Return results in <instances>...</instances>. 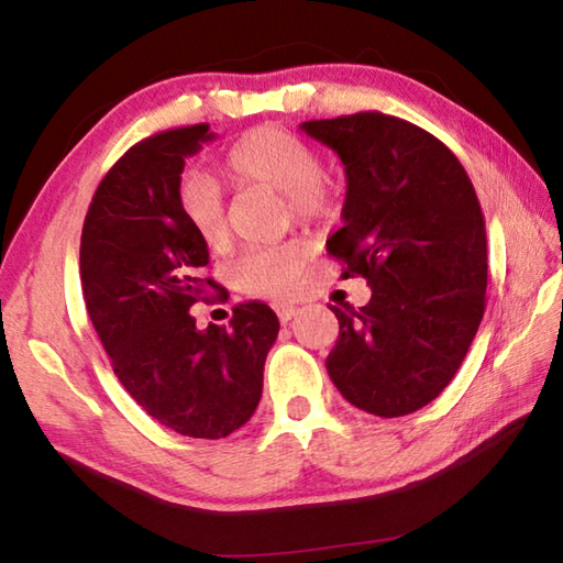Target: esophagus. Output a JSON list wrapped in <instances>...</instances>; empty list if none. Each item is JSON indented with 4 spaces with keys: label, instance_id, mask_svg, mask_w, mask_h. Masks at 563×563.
<instances>
[{
    "label": "esophagus",
    "instance_id": "34e87169",
    "mask_svg": "<svg viewBox=\"0 0 563 563\" xmlns=\"http://www.w3.org/2000/svg\"><path fill=\"white\" fill-rule=\"evenodd\" d=\"M273 308H275V312H278L280 322H288V320L298 316V308H295V305H288V302H275Z\"/></svg>",
    "mask_w": 563,
    "mask_h": 563
}]
</instances>
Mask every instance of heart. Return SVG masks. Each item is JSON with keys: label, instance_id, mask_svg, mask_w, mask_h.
<instances>
[{"label": "heart", "instance_id": "b5f03b06", "mask_svg": "<svg viewBox=\"0 0 563 563\" xmlns=\"http://www.w3.org/2000/svg\"><path fill=\"white\" fill-rule=\"evenodd\" d=\"M225 170L241 186L280 190L298 218H322L335 208V188L320 170V156L302 139L283 129H255L228 148ZM178 213L211 251L228 241L225 198L213 176L188 168L176 188ZM308 251L300 243L251 245L238 253L231 280L238 290L258 298H288L300 283Z\"/></svg>", "mask_w": 563, "mask_h": 563}]
</instances>
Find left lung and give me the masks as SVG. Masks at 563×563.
Here are the masks:
<instances>
[{"label":"left lung","mask_w":563,"mask_h":563,"mask_svg":"<svg viewBox=\"0 0 563 563\" xmlns=\"http://www.w3.org/2000/svg\"><path fill=\"white\" fill-rule=\"evenodd\" d=\"M345 166L342 228L328 253L373 288L340 322L328 375L350 405L402 417L452 383L484 316L487 231L460 161L415 123L362 111L302 121Z\"/></svg>","instance_id":"1"}]
</instances>
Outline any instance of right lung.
Listing matches in <instances>:
<instances>
[{
  "label": "right lung",
  "instance_id": "1",
  "mask_svg": "<svg viewBox=\"0 0 563 563\" xmlns=\"http://www.w3.org/2000/svg\"><path fill=\"white\" fill-rule=\"evenodd\" d=\"M208 123L161 131L131 146L97 188L81 231V290L93 330L126 393L178 434L221 440L263 395L278 316L265 302L233 308L231 325L196 328L190 305L218 288L208 247L178 213L186 158Z\"/></svg>",
  "mask_w": 563,
  "mask_h": 563
}]
</instances>
